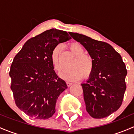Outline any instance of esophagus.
I'll use <instances>...</instances> for the list:
<instances>
[{
	"label": "esophagus",
	"mask_w": 134,
	"mask_h": 134,
	"mask_svg": "<svg viewBox=\"0 0 134 134\" xmlns=\"http://www.w3.org/2000/svg\"><path fill=\"white\" fill-rule=\"evenodd\" d=\"M67 86H68V87H70V86H72V82H67Z\"/></svg>",
	"instance_id": "esophagus-1"
}]
</instances>
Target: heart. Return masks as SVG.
Returning <instances> with one entry per match:
<instances>
[{"instance_id":"1","label":"heart","mask_w":134,"mask_h":134,"mask_svg":"<svg viewBox=\"0 0 134 134\" xmlns=\"http://www.w3.org/2000/svg\"><path fill=\"white\" fill-rule=\"evenodd\" d=\"M70 49L76 56L71 65V69L61 74V77L66 80L75 81L79 80L84 76L88 78L91 75L94 67L93 58L90 56L83 54L84 50L82 46L78 43H72L70 44ZM60 46L58 45L54 48L51 54L52 65L56 71L60 72L62 67L59 59Z\"/></svg>"}]
</instances>
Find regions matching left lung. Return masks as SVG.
<instances>
[{
	"label": "left lung",
	"mask_w": 134,
	"mask_h": 134,
	"mask_svg": "<svg viewBox=\"0 0 134 134\" xmlns=\"http://www.w3.org/2000/svg\"><path fill=\"white\" fill-rule=\"evenodd\" d=\"M69 33L84 47L94 63L88 80L81 83L86 110L93 118L108 117L121 106L126 89L127 70L122 57L108 43Z\"/></svg>",
	"instance_id": "obj_1"
}]
</instances>
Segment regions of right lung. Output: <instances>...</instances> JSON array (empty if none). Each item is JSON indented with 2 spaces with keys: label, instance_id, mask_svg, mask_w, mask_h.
Here are the masks:
<instances>
[{
  "label": "right lung",
  "instance_id": "1",
  "mask_svg": "<svg viewBox=\"0 0 134 134\" xmlns=\"http://www.w3.org/2000/svg\"><path fill=\"white\" fill-rule=\"evenodd\" d=\"M71 39L65 31L52 28L28 40L15 56L11 90L17 107L29 117L47 119L56 111L58 98L67 86L55 72L51 54L59 43Z\"/></svg>",
  "mask_w": 134,
  "mask_h": 134
}]
</instances>
